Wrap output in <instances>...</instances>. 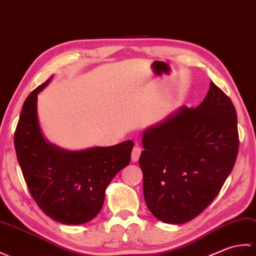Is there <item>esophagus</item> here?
Instances as JSON below:
<instances>
[{"instance_id": "esophagus-1", "label": "esophagus", "mask_w": 256, "mask_h": 256, "mask_svg": "<svg viewBox=\"0 0 256 256\" xmlns=\"http://www.w3.org/2000/svg\"><path fill=\"white\" fill-rule=\"evenodd\" d=\"M141 151H142V149H141L138 144H136L132 149V162H137L139 160Z\"/></svg>"}]
</instances>
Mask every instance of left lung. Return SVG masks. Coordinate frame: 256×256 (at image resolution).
<instances>
[{
    "mask_svg": "<svg viewBox=\"0 0 256 256\" xmlns=\"http://www.w3.org/2000/svg\"><path fill=\"white\" fill-rule=\"evenodd\" d=\"M144 196L166 224L197 217L219 194L239 150L236 112L214 82L196 108L182 106L142 132Z\"/></svg>",
    "mask_w": 256,
    "mask_h": 256,
    "instance_id": "1",
    "label": "left lung"
}]
</instances>
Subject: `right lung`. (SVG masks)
Here are the masks:
<instances>
[{"label":"right lung","instance_id":"1","mask_svg":"<svg viewBox=\"0 0 256 256\" xmlns=\"http://www.w3.org/2000/svg\"><path fill=\"white\" fill-rule=\"evenodd\" d=\"M50 78L28 95L14 136L20 170L30 195L48 217L82 224L100 212L112 180L130 162L134 142L66 150L44 137L37 112L38 94Z\"/></svg>","mask_w":256,"mask_h":256}]
</instances>
